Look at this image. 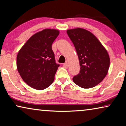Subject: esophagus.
<instances>
[{"label":"esophagus","instance_id":"obj_1","mask_svg":"<svg viewBox=\"0 0 126 126\" xmlns=\"http://www.w3.org/2000/svg\"><path fill=\"white\" fill-rule=\"evenodd\" d=\"M63 68H68V63H63Z\"/></svg>","mask_w":126,"mask_h":126}]
</instances>
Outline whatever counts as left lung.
I'll use <instances>...</instances> for the list:
<instances>
[{
	"label": "left lung",
	"instance_id": "obj_1",
	"mask_svg": "<svg viewBox=\"0 0 126 126\" xmlns=\"http://www.w3.org/2000/svg\"><path fill=\"white\" fill-rule=\"evenodd\" d=\"M66 32L80 63V73L73 77V82L82 88L94 87L107 75L110 63L107 51L99 39L85 29L76 28Z\"/></svg>",
	"mask_w": 126,
	"mask_h": 126
}]
</instances>
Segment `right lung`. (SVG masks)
Segmentation results:
<instances>
[{
	"label": "right lung",
	"mask_w": 126,
	"mask_h": 126,
	"mask_svg": "<svg viewBox=\"0 0 126 126\" xmlns=\"http://www.w3.org/2000/svg\"><path fill=\"white\" fill-rule=\"evenodd\" d=\"M59 33L56 29H44L32 35L19 51L17 69L24 81L32 88L42 90L54 80L60 65L56 63L51 45Z\"/></svg>",
	"instance_id": "add662e5"
}]
</instances>
